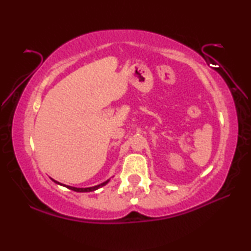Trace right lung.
I'll use <instances>...</instances> for the list:
<instances>
[{
    "label": "right lung",
    "instance_id": "right-lung-1",
    "mask_svg": "<svg viewBox=\"0 0 251 251\" xmlns=\"http://www.w3.org/2000/svg\"><path fill=\"white\" fill-rule=\"evenodd\" d=\"M54 182H56V184H58V185H62V186H65V187H67V188L69 189H71V190H74V192H77V193H88V192H94V190H96V189H99V188H100V187H103V186H105L106 184H107V182L109 181V179H107L106 181H104V182H101V184H100V185H97V186H93V187H87V188H77V187H72V186H66V185H63V184H61V182H58V181H56V180H54V179H52Z\"/></svg>",
    "mask_w": 251,
    "mask_h": 251
}]
</instances>
